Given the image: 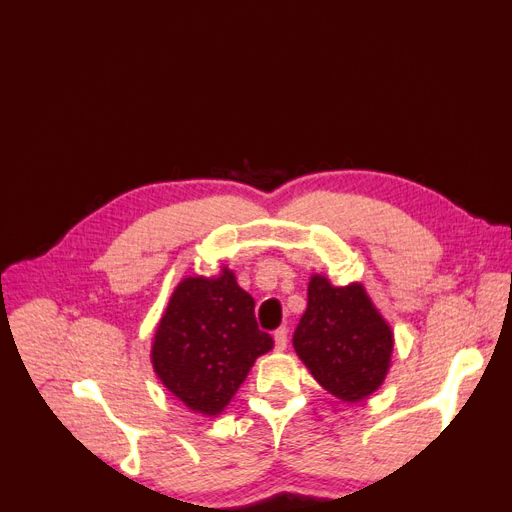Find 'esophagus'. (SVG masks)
<instances>
[{
  "instance_id": "esophagus-1",
  "label": "esophagus",
  "mask_w": 512,
  "mask_h": 512,
  "mask_svg": "<svg viewBox=\"0 0 512 512\" xmlns=\"http://www.w3.org/2000/svg\"><path fill=\"white\" fill-rule=\"evenodd\" d=\"M288 346V330L286 328H277L275 330V350L277 353H282Z\"/></svg>"
}]
</instances>
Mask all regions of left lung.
<instances>
[{"label": "left lung", "instance_id": "1", "mask_svg": "<svg viewBox=\"0 0 512 512\" xmlns=\"http://www.w3.org/2000/svg\"><path fill=\"white\" fill-rule=\"evenodd\" d=\"M293 346L319 386L353 404L384 384L395 339L362 284L333 286L313 275Z\"/></svg>", "mask_w": 512, "mask_h": 512}]
</instances>
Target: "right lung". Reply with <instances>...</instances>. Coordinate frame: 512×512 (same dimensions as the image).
<instances>
[{"label": "right lung", "instance_id": "1", "mask_svg": "<svg viewBox=\"0 0 512 512\" xmlns=\"http://www.w3.org/2000/svg\"><path fill=\"white\" fill-rule=\"evenodd\" d=\"M273 337L259 330L255 299L235 273L184 277L159 319L150 362L162 384L193 413H224Z\"/></svg>", "mask_w": 512, "mask_h": 512}]
</instances>
